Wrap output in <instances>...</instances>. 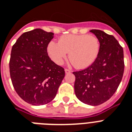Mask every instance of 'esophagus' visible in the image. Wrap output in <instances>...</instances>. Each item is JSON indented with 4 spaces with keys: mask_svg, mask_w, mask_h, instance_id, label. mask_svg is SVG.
Returning a JSON list of instances; mask_svg holds the SVG:
<instances>
[{
    "mask_svg": "<svg viewBox=\"0 0 132 132\" xmlns=\"http://www.w3.org/2000/svg\"><path fill=\"white\" fill-rule=\"evenodd\" d=\"M71 72H72V70H70V69H68V68H65V72H66V74L70 73Z\"/></svg>",
    "mask_w": 132,
    "mask_h": 132,
    "instance_id": "obj_1",
    "label": "esophagus"
}]
</instances>
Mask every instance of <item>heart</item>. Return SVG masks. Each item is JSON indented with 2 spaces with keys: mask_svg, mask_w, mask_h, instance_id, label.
Masks as SVG:
<instances>
[{
  "mask_svg": "<svg viewBox=\"0 0 132 132\" xmlns=\"http://www.w3.org/2000/svg\"><path fill=\"white\" fill-rule=\"evenodd\" d=\"M48 53L54 62L62 64L69 53V59L77 68H85L93 64L100 51L97 37L88 34H68L62 36L58 43L48 44Z\"/></svg>",
  "mask_w": 132,
  "mask_h": 132,
  "instance_id": "heart-1",
  "label": "heart"
}]
</instances>
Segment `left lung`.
Returning a JSON list of instances; mask_svg holds the SVG:
<instances>
[{"label": "left lung", "mask_w": 132, "mask_h": 132, "mask_svg": "<svg viewBox=\"0 0 132 132\" xmlns=\"http://www.w3.org/2000/svg\"><path fill=\"white\" fill-rule=\"evenodd\" d=\"M100 42V51L93 64L72 73L75 92L79 101L98 105L110 99L117 91L124 72L123 49L116 38L101 30L90 31Z\"/></svg>", "instance_id": "1"}]
</instances>
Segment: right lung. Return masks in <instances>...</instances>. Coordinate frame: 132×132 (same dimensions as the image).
I'll use <instances>...</instances> for the list:
<instances>
[{
	"instance_id": "obj_1",
	"label": "right lung",
	"mask_w": 132,
	"mask_h": 132,
	"mask_svg": "<svg viewBox=\"0 0 132 132\" xmlns=\"http://www.w3.org/2000/svg\"><path fill=\"white\" fill-rule=\"evenodd\" d=\"M53 36V33L36 29L22 34L11 48V82L20 97L29 104L51 102L65 76L64 68L48 55V44Z\"/></svg>"
}]
</instances>
